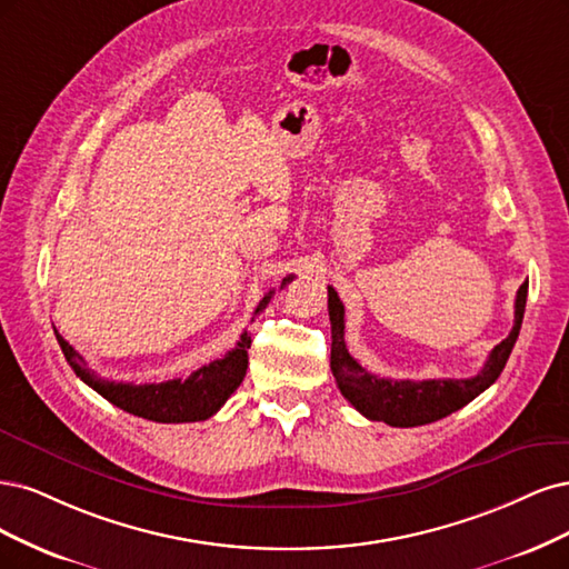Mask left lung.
Returning <instances> with one entry per match:
<instances>
[{
    "instance_id": "left-lung-1",
    "label": "left lung",
    "mask_w": 569,
    "mask_h": 569,
    "mask_svg": "<svg viewBox=\"0 0 569 569\" xmlns=\"http://www.w3.org/2000/svg\"><path fill=\"white\" fill-rule=\"evenodd\" d=\"M527 302V281L516 296V323L506 340L493 347L482 371L472 378H439V380H392L369 373L363 366L347 352L345 345V307L338 292L328 286V317H331V371L336 376L342 397L366 418L382 420L392 428H416L435 423L468 401H472L489 385L497 380L520 336Z\"/></svg>"
}]
</instances>
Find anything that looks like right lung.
Wrapping results in <instances>:
<instances>
[{"instance_id":"right-lung-1","label":"right lung","mask_w":569,"mask_h":569,"mask_svg":"<svg viewBox=\"0 0 569 569\" xmlns=\"http://www.w3.org/2000/svg\"><path fill=\"white\" fill-rule=\"evenodd\" d=\"M292 277L283 279L281 288ZM273 290H269L262 298V302L254 309V315L269 305ZM57 340L63 350L66 361L70 369L76 371L80 380H84L91 390H97L103 399L111 405L120 407L127 413H134L146 420H156V423H196V420H206L214 416L224 407V401L233 395L238 385L246 378L248 369V347L250 336L248 331L241 333V340L236 342L231 352H227L222 359H214L208 366H200L189 378H174L164 382H116L97 376L84 363L82 355L72 350V345L63 340V336L53 328Z\"/></svg>"}]
</instances>
